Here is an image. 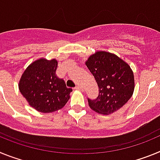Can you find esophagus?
<instances>
[{"label": "esophagus", "instance_id": "esophagus-1", "mask_svg": "<svg viewBox=\"0 0 160 160\" xmlns=\"http://www.w3.org/2000/svg\"><path fill=\"white\" fill-rule=\"evenodd\" d=\"M75 90H83V88L81 87V86H79V85H78V86H76L75 87Z\"/></svg>", "mask_w": 160, "mask_h": 160}]
</instances>
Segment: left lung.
Wrapping results in <instances>:
<instances>
[{
    "label": "left lung",
    "mask_w": 160,
    "mask_h": 160,
    "mask_svg": "<svg viewBox=\"0 0 160 160\" xmlns=\"http://www.w3.org/2000/svg\"><path fill=\"white\" fill-rule=\"evenodd\" d=\"M85 64L98 86L97 98H88L93 111L111 114L128 102L135 90V78L131 66L125 61L114 53L99 50L90 55Z\"/></svg>",
    "instance_id": "8db88e82"
}]
</instances>
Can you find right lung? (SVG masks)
Returning a JSON list of instances; mask_svg holds the SVG:
<instances>
[{
  "instance_id": "obj_1",
  "label": "right lung",
  "mask_w": 160,
  "mask_h": 160,
  "mask_svg": "<svg viewBox=\"0 0 160 160\" xmlns=\"http://www.w3.org/2000/svg\"><path fill=\"white\" fill-rule=\"evenodd\" d=\"M58 61L42 58L25 70L20 78V92L31 107L42 113H51L63 108L70 99L72 89L56 76Z\"/></svg>"
}]
</instances>
